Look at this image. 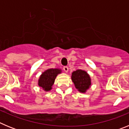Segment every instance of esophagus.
I'll return each instance as SVG.
<instances>
[{
    "instance_id": "1",
    "label": "esophagus",
    "mask_w": 129,
    "mask_h": 129,
    "mask_svg": "<svg viewBox=\"0 0 129 129\" xmlns=\"http://www.w3.org/2000/svg\"><path fill=\"white\" fill-rule=\"evenodd\" d=\"M63 70H64V71L65 72H68V70H69V68H68V67H64Z\"/></svg>"
}]
</instances>
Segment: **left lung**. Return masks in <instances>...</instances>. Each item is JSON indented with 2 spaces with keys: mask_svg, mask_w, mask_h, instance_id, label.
Here are the masks:
<instances>
[{
  "mask_svg": "<svg viewBox=\"0 0 129 129\" xmlns=\"http://www.w3.org/2000/svg\"><path fill=\"white\" fill-rule=\"evenodd\" d=\"M72 80L79 92L85 93L91 86V79L89 74L83 70H77L72 73Z\"/></svg>",
  "mask_w": 129,
  "mask_h": 129,
  "instance_id": "obj_1",
  "label": "left lung"
}]
</instances>
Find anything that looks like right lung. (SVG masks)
Segmentation results:
<instances>
[{
  "instance_id": "add662e5",
  "label": "right lung",
  "mask_w": 129,
  "mask_h": 129,
  "mask_svg": "<svg viewBox=\"0 0 129 129\" xmlns=\"http://www.w3.org/2000/svg\"><path fill=\"white\" fill-rule=\"evenodd\" d=\"M62 70L59 68H50L45 70L40 76L38 80V85L43 88L44 91L48 92L52 89V86L55 79L59 74H61Z\"/></svg>"
}]
</instances>
